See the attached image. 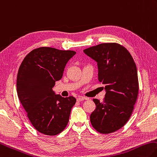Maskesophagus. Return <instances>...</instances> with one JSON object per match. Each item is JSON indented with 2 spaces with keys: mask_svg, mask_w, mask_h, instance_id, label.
I'll use <instances>...</instances> for the list:
<instances>
[{
  "mask_svg": "<svg viewBox=\"0 0 157 157\" xmlns=\"http://www.w3.org/2000/svg\"><path fill=\"white\" fill-rule=\"evenodd\" d=\"M88 98H85V97H83V96H79L78 98H77V101H83V100H85V99H88Z\"/></svg>",
  "mask_w": 157,
  "mask_h": 157,
  "instance_id": "1",
  "label": "esophagus"
}]
</instances>
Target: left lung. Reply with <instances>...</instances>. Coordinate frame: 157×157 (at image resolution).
Returning a JSON list of instances; mask_svg holds the SVG:
<instances>
[{"label":"left lung","mask_w":157,"mask_h":157,"mask_svg":"<svg viewBox=\"0 0 157 157\" xmlns=\"http://www.w3.org/2000/svg\"><path fill=\"white\" fill-rule=\"evenodd\" d=\"M97 62L98 80L105 84L106 95L90 116L93 127L101 134L115 132L129 120L137 99V70L132 56L117 43H102L84 50Z\"/></svg>","instance_id":"8db88e82"}]
</instances>
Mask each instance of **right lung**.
Instances as JSON below:
<instances>
[{"instance_id":"1","label":"right lung","mask_w":157,"mask_h":157,"mask_svg":"<svg viewBox=\"0 0 157 157\" xmlns=\"http://www.w3.org/2000/svg\"><path fill=\"white\" fill-rule=\"evenodd\" d=\"M75 53L73 51L40 47L28 53L19 67L18 97L31 124L44 135H58L69 122L76 99L56 95L53 88L62 78L65 66Z\"/></svg>"}]
</instances>
